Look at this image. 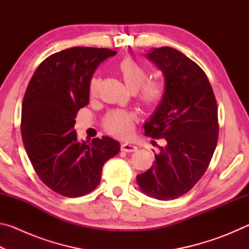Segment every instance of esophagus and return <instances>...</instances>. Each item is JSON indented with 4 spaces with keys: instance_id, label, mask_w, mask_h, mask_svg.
I'll list each match as a JSON object with an SVG mask.
<instances>
[{
    "instance_id": "34e87169",
    "label": "esophagus",
    "mask_w": 249,
    "mask_h": 249,
    "mask_svg": "<svg viewBox=\"0 0 249 249\" xmlns=\"http://www.w3.org/2000/svg\"><path fill=\"white\" fill-rule=\"evenodd\" d=\"M121 150L126 151V153H134V151L137 150V147L130 144V142H124V144L121 145Z\"/></svg>"
}]
</instances>
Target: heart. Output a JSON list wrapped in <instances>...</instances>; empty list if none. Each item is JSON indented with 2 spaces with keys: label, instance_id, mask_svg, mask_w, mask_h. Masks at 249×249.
Instances as JSON below:
<instances>
[{
  "label": "heart",
  "instance_id": "obj_1",
  "mask_svg": "<svg viewBox=\"0 0 249 249\" xmlns=\"http://www.w3.org/2000/svg\"><path fill=\"white\" fill-rule=\"evenodd\" d=\"M117 71L130 90L136 92L137 99L147 108H156L165 98V83L157 79H148V71L132 57H125L117 65ZM101 79L93 75L89 81V94L94 98L99 92ZM137 116L125 109H112L103 119V127L117 137H126L132 133Z\"/></svg>",
  "mask_w": 249,
  "mask_h": 249
}]
</instances>
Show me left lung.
Instances as JSON below:
<instances>
[{
	"label": "left lung",
	"mask_w": 249,
	"mask_h": 249,
	"mask_svg": "<svg viewBox=\"0 0 249 249\" xmlns=\"http://www.w3.org/2000/svg\"><path fill=\"white\" fill-rule=\"evenodd\" d=\"M146 57L162 71L166 93L145 123V134L162 138L165 146L136 180L148 196L174 200L195 187L212 159L218 135L216 100L204 71L179 50L154 48Z\"/></svg>",
	"instance_id": "left-lung-1"
}]
</instances>
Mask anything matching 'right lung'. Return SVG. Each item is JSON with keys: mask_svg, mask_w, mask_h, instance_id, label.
Returning <instances> with one entry per match:
<instances>
[{"mask_svg": "<svg viewBox=\"0 0 249 249\" xmlns=\"http://www.w3.org/2000/svg\"><path fill=\"white\" fill-rule=\"evenodd\" d=\"M116 54L107 48L72 47L46 58L25 92L23 144L40 180L59 195L77 197L98 187L102 168L120 151L111 137L79 142L75 116L89 104V81L101 62Z\"/></svg>", "mask_w": 249, "mask_h": 249, "instance_id": "obj_1", "label": "right lung"}]
</instances>
